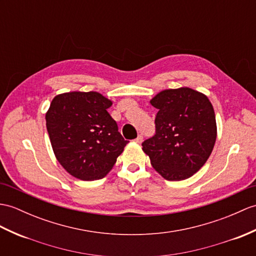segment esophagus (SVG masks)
<instances>
[{
    "instance_id": "esophagus-1",
    "label": "esophagus",
    "mask_w": 256,
    "mask_h": 256,
    "mask_svg": "<svg viewBox=\"0 0 256 256\" xmlns=\"http://www.w3.org/2000/svg\"><path fill=\"white\" fill-rule=\"evenodd\" d=\"M135 142H138V144H140V142H142V135H138V138H135Z\"/></svg>"
}]
</instances>
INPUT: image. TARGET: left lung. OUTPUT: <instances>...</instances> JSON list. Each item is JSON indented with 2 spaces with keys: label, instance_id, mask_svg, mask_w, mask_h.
Wrapping results in <instances>:
<instances>
[{
  "label": "left lung",
  "instance_id": "obj_1",
  "mask_svg": "<svg viewBox=\"0 0 256 256\" xmlns=\"http://www.w3.org/2000/svg\"><path fill=\"white\" fill-rule=\"evenodd\" d=\"M150 104L158 109L156 134L142 142V150L166 180H186L203 167L215 145L212 104L206 94L188 87L164 89Z\"/></svg>",
  "mask_w": 256,
  "mask_h": 256
}]
</instances>
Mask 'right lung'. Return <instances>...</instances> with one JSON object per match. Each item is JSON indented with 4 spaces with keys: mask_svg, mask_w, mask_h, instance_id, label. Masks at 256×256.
I'll return each instance as SVG.
<instances>
[{
    "mask_svg": "<svg viewBox=\"0 0 256 256\" xmlns=\"http://www.w3.org/2000/svg\"><path fill=\"white\" fill-rule=\"evenodd\" d=\"M112 101L97 92H70L53 98L46 126L56 158L82 181L102 179L128 142L106 109Z\"/></svg>",
    "mask_w": 256,
    "mask_h": 256,
    "instance_id": "obj_1",
    "label": "right lung"
}]
</instances>
